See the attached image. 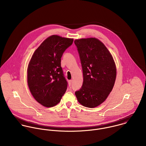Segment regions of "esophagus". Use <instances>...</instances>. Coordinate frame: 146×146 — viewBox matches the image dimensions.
<instances>
[{
	"instance_id": "esophagus-1",
	"label": "esophagus",
	"mask_w": 146,
	"mask_h": 146,
	"mask_svg": "<svg viewBox=\"0 0 146 146\" xmlns=\"http://www.w3.org/2000/svg\"><path fill=\"white\" fill-rule=\"evenodd\" d=\"M71 83H72V80H69V81H68V85H69L70 86L71 85Z\"/></svg>"
}]
</instances>
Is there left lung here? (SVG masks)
Segmentation results:
<instances>
[{"label": "left lung", "instance_id": "8db88e82", "mask_svg": "<svg viewBox=\"0 0 146 146\" xmlns=\"http://www.w3.org/2000/svg\"><path fill=\"white\" fill-rule=\"evenodd\" d=\"M83 70L82 86L75 92L78 102L94 108L103 103L111 92L116 80L113 59L104 44L96 38L74 41Z\"/></svg>", "mask_w": 146, "mask_h": 146}]
</instances>
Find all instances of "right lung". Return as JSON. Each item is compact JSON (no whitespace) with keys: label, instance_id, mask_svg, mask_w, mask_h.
I'll use <instances>...</instances> for the list:
<instances>
[{"label":"right lung","instance_id":"1","mask_svg":"<svg viewBox=\"0 0 146 146\" xmlns=\"http://www.w3.org/2000/svg\"><path fill=\"white\" fill-rule=\"evenodd\" d=\"M73 39L52 35L34 53L27 69V83L36 101L46 107L58 104L65 93L67 82L61 66L63 53Z\"/></svg>","mask_w":146,"mask_h":146}]
</instances>
